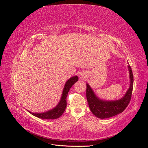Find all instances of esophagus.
Returning a JSON list of instances; mask_svg holds the SVG:
<instances>
[{
    "mask_svg": "<svg viewBox=\"0 0 148 148\" xmlns=\"http://www.w3.org/2000/svg\"><path fill=\"white\" fill-rule=\"evenodd\" d=\"M84 75H84V74H82V75H81V77H85Z\"/></svg>",
    "mask_w": 148,
    "mask_h": 148,
    "instance_id": "1",
    "label": "esophagus"
}]
</instances>
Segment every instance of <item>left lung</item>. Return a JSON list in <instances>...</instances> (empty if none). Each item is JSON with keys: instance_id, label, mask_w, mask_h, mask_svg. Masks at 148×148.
I'll return each instance as SVG.
<instances>
[{"instance_id": "left-lung-1", "label": "left lung", "mask_w": 148, "mask_h": 148, "mask_svg": "<svg viewBox=\"0 0 148 148\" xmlns=\"http://www.w3.org/2000/svg\"><path fill=\"white\" fill-rule=\"evenodd\" d=\"M130 78V86L126 95L118 101H106L100 100L94 94L92 89L86 84V98L88 105L92 113L96 117L100 119L112 117L117 115L127 108L131 101L133 86V75L132 69L128 66Z\"/></svg>"}]
</instances>
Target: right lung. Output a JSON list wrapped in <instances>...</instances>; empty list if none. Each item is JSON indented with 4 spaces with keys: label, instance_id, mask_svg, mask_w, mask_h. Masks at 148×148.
Returning <instances> with one entry per match:
<instances>
[{
    "label": "right lung",
    "instance_id": "obj_1",
    "mask_svg": "<svg viewBox=\"0 0 148 148\" xmlns=\"http://www.w3.org/2000/svg\"><path fill=\"white\" fill-rule=\"evenodd\" d=\"M78 80V77L77 76L71 77L68 81L66 82V84L64 86V89L62 93V96L60 102L54 109L51 110L47 111L46 112L36 114V113H31L32 115H34L35 117H37L40 119H56L60 117V116L63 114L66 107V96L68 95V92L71 86L77 82Z\"/></svg>",
    "mask_w": 148,
    "mask_h": 148
}]
</instances>
